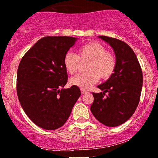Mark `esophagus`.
Segmentation results:
<instances>
[{"label": "esophagus", "instance_id": "34e87169", "mask_svg": "<svg viewBox=\"0 0 158 158\" xmlns=\"http://www.w3.org/2000/svg\"><path fill=\"white\" fill-rule=\"evenodd\" d=\"M81 94H86V93H87L88 92L87 91V90L81 89Z\"/></svg>", "mask_w": 158, "mask_h": 158}]
</instances>
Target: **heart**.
I'll list each match as a JSON object with an SVG mask.
<instances>
[{
	"mask_svg": "<svg viewBox=\"0 0 158 158\" xmlns=\"http://www.w3.org/2000/svg\"><path fill=\"white\" fill-rule=\"evenodd\" d=\"M79 60L89 61L87 73L75 76L70 79V84L83 89H87L98 82L100 77L107 79L113 75L115 69V58L112 52L106 51L102 44L96 41L86 43L78 49V56L66 52L64 65L67 72L74 74L79 69Z\"/></svg>",
	"mask_w": 158,
	"mask_h": 158,
	"instance_id": "heart-1",
	"label": "heart"
}]
</instances>
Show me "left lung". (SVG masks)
I'll return each mask as SVG.
<instances>
[{
  "label": "left lung",
  "instance_id": "left-lung-1",
  "mask_svg": "<svg viewBox=\"0 0 158 158\" xmlns=\"http://www.w3.org/2000/svg\"><path fill=\"white\" fill-rule=\"evenodd\" d=\"M110 45L115 56L113 75L98 87L102 92L92 93L91 112L102 124L115 127L123 124L137 108L142 92L143 76L133 50L124 42L106 36H98ZM106 93L108 95L105 97Z\"/></svg>",
  "mask_w": 158,
  "mask_h": 158
}]
</instances>
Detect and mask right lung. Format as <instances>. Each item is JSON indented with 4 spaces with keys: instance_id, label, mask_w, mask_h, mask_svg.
Wrapping results in <instances>:
<instances>
[{
    "instance_id": "add662e5",
    "label": "right lung",
    "mask_w": 158,
    "mask_h": 158,
    "mask_svg": "<svg viewBox=\"0 0 158 158\" xmlns=\"http://www.w3.org/2000/svg\"><path fill=\"white\" fill-rule=\"evenodd\" d=\"M78 38L45 37L26 52L17 71L16 90L21 106L39 127H61L81 95L77 86L64 89L68 74L64 58Z\"/></svg>"
}]
</instances>
